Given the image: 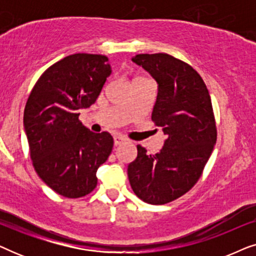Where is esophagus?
Listing matches in <instances>:
<instances>
[{
    "label": "esophagus",
    "mask_w": 256,
    "mask_h": 256,
    "mask_svg": "<svg viewBox=\"0 0 256 256\" xmlns=\"http://www.w3.org/2000/svg\"><path fill=\"white\" fill-rule=\"evenodd\" d=\"M126 141V138L121 135H115L114 136V146H118L121 144V143H124Z\"/></svg>",
    "instance_id": "1"
}]
</instances>
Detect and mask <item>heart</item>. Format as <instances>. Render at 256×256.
I'll return each instance as SVG.
<instances>
[{"label": "heart", "instance_id": "obj_1", "mask_svg": "<svg viewBox=\"0 0 256 256\" xmlns=\"http://www.w3.org/2000/svg\"><path fill=\"white\" fill-rule=\"evenodd\" d=\"M138 79H140V78H138Z\"/></svg>", "mask_w": 256, "mask_h": 256}]
</instances>
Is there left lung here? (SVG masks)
I'll return each mask as SVG.
<instances>
[{"label": "left lung", "instance_id": "1", "mask_svg": "<svg viewBox=\"0 0 256 256\" xmlns=\"http://www.w3.org/2000/svg\"><path fill=\"white\" fill-rule=\"evenodd\" d=\"M132 60L156 80L152 120L166 140L155 155L138 146V157L128 166L129 183L143 202L163 205L197 183L211 156L216 141L211 98L198 72L172 56L143 54Z\"/></svg>", "mask_w": 256, "mask_h": 256}]
</instances>
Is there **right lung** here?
Here are the masks:
<instances>
[{
    "instance_id": "obj_1",
    "label": "right lung",
    "mask_w": 256,
    "mask_h": 256,
    "mask_svg": "<svg viewBox=\"0 0 256 256\" xmlns=\"http://www.w3.org/2000/svg\"><path fill=\"white\" fill-rule=\"evenodd\" d=\"M110 73L106 56H68L40 76L26 101L23 122L34 168L64 197L90 194L113 149L110 132L96 134L79 121V110L96 102Z\"/></svg>"
}]
</instances>
